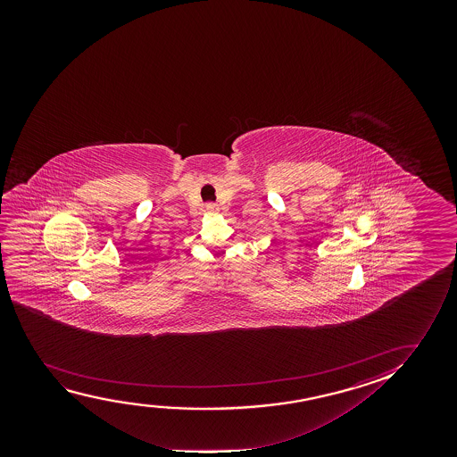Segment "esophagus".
<instances>
[{"label":"esophagus","instance_id":"obj_1","mask_svg":"<svg viewBox=\"0 0 457 457\" xmlns=\"http://www.w3.org/2000/svg\"><path fill=\"white\" fill-rule=\"evenodd\" d=\"M206 209L207 212H217V211H219V207H217V204H213V203H209Z\"/></svg>","mask_w":457,"mask_h":457}]
</instances>
